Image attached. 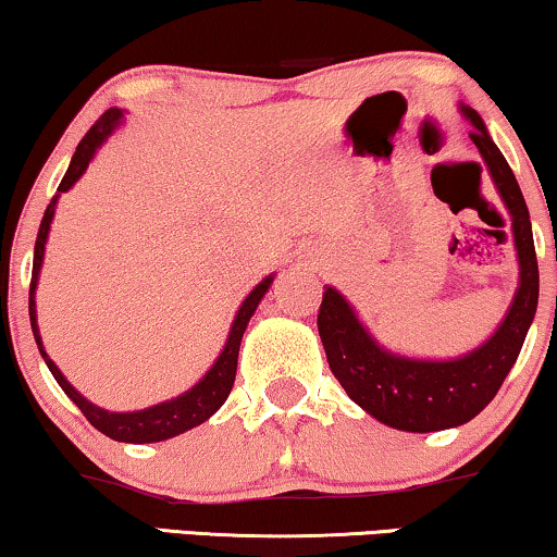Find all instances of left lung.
Masks as SVG:
<instances>
[{
	"instance_id": "obj_1",
	"label": "left lung",
	"mask_w": 557,
	"mask_h": 557,
	"mask_svg": "<svg viewBox=\"0 0 557 557\" xmlns=\"http://www.w3.org/2000/svg\"><path fill=\"white\" fill-rule=\"evenodd\" d=\"M463 113L474 124L469 132L471 141L482 151L486 170L512 215L520 258V288L494 337L459 360H408L385 352L332 286L324 288L317 314L319 337L334 377L357 406L398 431H444L482 413L517 362L537 309L540 273L528 205L507 159L486 134L482 116L471 109H463Z\"/></svg>"
}]
</instances>
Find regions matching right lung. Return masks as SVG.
I'll return each instance as SVG.
<instances>
[{"instance_id":"add662e5","label":"right lung","mask_w":557,"mask_h":557,"mask_svg":"<svg viewBox=\"0 0 557 557\" xmlns=\"http://www.w3.org/2000/svg\"><path fill=\"white\" fill-rule=\"evenodd\" d=\"M119 119H121V111L109 109L101 119L96 121L94 126L88 128V134L83 136L78 149H75V154L71 159V166H67L63 182L58 185V195L67 193V189L73 187V182L78 180L83 172H86V166H88L90 159H94L96 149L101 147V144L106 141V136H109L113 128H116ZM58 195L50 200L48 210H45V215H42L40 231H37L33 281H29V324H33L35 342H37V347H40L42 360L48 362L52 377L58 380V385L63 387V393L75 403V406L81 408V413L88 418L94 429L106 433V436L113 438V441H124V444H154V441L172 438V436H177V433H185L189 429H195V425H200L202 421H208V418L215 413L220 406H223L225 398L233 391L235 370H238V349H240L243 332H246V326L250 322V317H253L258 301L263 299L265 292H269L273 276L263 278L261 284H258L253 292L246 296V301H243V307L238 309V317H235V322H233L231 337H227V342H225V349L220 352L218 362L212 364L208 375H205L200 383L193 387V391H187L185 395H180V398H174V400L159 403V406H154V408L136 410V413H109V410H103V408L94 406V403H88L78 391H75L71 383H67V380L63 377V372L55 368V362H52L50 357L45 355L40 332H37L35 286H37V273H40V265H42L45 240H48V231H50V223H52V212H55Z\"/></svg>"}]
</instances>
